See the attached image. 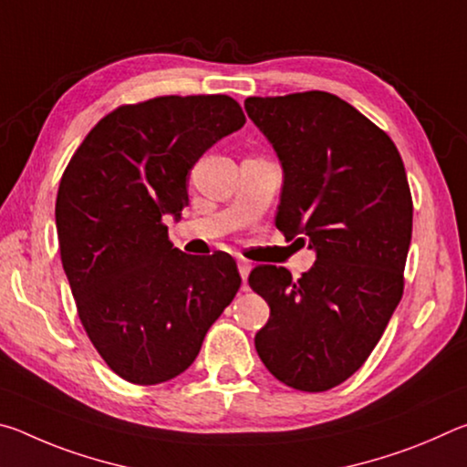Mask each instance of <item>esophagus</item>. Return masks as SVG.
<instances>
[{
	"label": "esophagus",
	"instance_id": "34e87169",
	"mask_svg": "<svg viewBox=\"0 0 467 467\" xmlns=\"http://www.w3.org/2000/svg\"><path fill=\"white\" fill-rule=\"evenodd\" d=\"M236 265H239V274H241V278H243V284H247L249 272L253 270V264L247 262V259H239V262H236Z\"/></svg>",
	"mask_w": 467,
	"mask_h": 467
}]
</instances>
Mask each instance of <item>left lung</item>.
Wrapping results in <instances>:
<instances>
[{
    "mask_svg": "<svg viewBox=\"0 0 467 467\" xmlns=\"http://www.w3.org/2000/svg\"><path fill=\"white\" fill-rule=\"evenodd\" d=\"M244 110L282 164L275 226L317 257L298 280L275 265L249 274L270 305L257 354L284 385L327 391L365 365L404 292V162L389 136L336 94L251 97Z\"/></svg>",
    "mask_w": 467,
    "mask_h": 467,
    "instance_id": "left-lung-1",
    "label": "left lung"
}]
</instances>
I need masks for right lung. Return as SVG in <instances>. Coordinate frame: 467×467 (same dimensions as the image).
Listing matches in <instances>:
<instances>
[{
	"label": "right lung",
	"instance_id": "obj_1",
	"mask_svg": "<svg viewBox=\"0 0 467 467\" xmlns=\"http://www.w3.org/2000/svg\"><path fill=\"white\" fill-rule=\"evenodd\" d=\"M244 125L226 94L158 97L94 125L63 172L55 224L78 315L110 370L136 385L183 373L241 275L228 253L172 247L164 216L189 203V171Z\"/></svg>",
	"mask_w": 467,
	"mask_h": 467
}]
</instances>
